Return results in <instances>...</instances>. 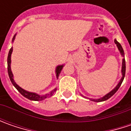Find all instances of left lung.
Masks as SVG:
<instances>
[{
  "mask_svg": "<svg viewBox=\"0 0 131 131\" xmlns=\"http://www.w3.org/2000/svg\"><path fill=\"white\" fill-rule=\"evenodd\" d=\"M114 43H116L117 47L118 48L119 51V52H120V54H121V55L123 56V63H122V70H121V73H122L123 77H122V78L120 79V80H119V83L117 84V86L114 88L112 91H110V92L108 93H107L106 95H105L103 96L102 98H96V99L88 98L90 101H95V102H101V101H104L108 100V98H111L114 94L118 90V89L119 88V87H120L121 84L123 83V79L124 78H125V53H124V50L123 49V47H122V46H121V44L119 43L116 39H114ZM82 96H84V95H82ZM84 98H86V97H84Z\"/></svg>",
  "mask_w": 131,
  "mask_h": 131,
  "instance_id": "1",
  "label": "left lung"
}]
</instances>
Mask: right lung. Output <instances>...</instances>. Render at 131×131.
Masks as SVG:
<instances>
[{
  "mask_svg": "<svg viewBox=\"0 0 131 131\" xmlns=\"http://www.w3.org/2000/svg\"><path fill=\"white\" fill-rule=\"evenodd\" d=\"M16 35L15 34L14 36V37L12 38V42H14V39H15V37H16ZM13 52V47H12V48L10 49L9 52H8V58H7V64H8V77H9V79L12 82V84L14 86V88H16L17 90L18 91L19 93H21L23 95L24 97H25L26 98H28L29 100H31V101H43L44 99L47 98H50L51 96H52L54 95V93H55V91L57 90L56 88H54L53 90H52L51 92H49V93H47L43 95H40L37 93H32V92H29V91H27L25 90H24L21 87H19L18 85L16 83L14 82V75H13L12 71V69H11V63H12V60H11V57H12V53ZM64 65H59L56 67V69H55V73H56V77L57 79H58V77L60 75V73L61 72L62 69H63Z\"/></svg>",
  "mask_w": 131,
  "mask_h": 131,
  "instance_id": "add662e5",
  "label": "right lung"
}]
</instances>
